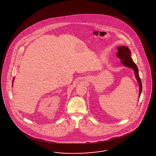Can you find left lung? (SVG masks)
I'll list each match as a JSON object with an SVG mask.
<instances>
[{"label":"left lung","instance_id":"left-lung-1","mask_svg":"<svg viewBox=\"0 0 156 156\" xmlns=\"http://www.w3.org/2000/svg\"><path fill=\"white\" fill-rule=\"evenodd\" d=\"M118 52L117 53V57L121 59V62L126 67H128L129 68H131L134 71V74L136 76V78L137 80V82L139 84L140 87V91H139V98L140 97V95L142 91V83L141 80L140 78V76L138 75V69L137 65L134 63V62L132 60V58L131 57V52L129 48L126 46H121L117 47Z\"/></svg>","mask_w":156,"mask_h":156}]
</instances>
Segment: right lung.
<instances>
[{
    "label": "right lung",
    "mask_w": 156,
    "mask_h": 156,
    "mask_svg": "<svg viewBox=\"0 0 156 156\" xmlns=\"http://www.w3.org/2000/svg\"><path fill=\"white\" fill-rule=\"evenodd\" d=\"M14 79H13V80H12V85H13V82H14Z\"/></svg>",
    "instance_id": "right-lung-1"
}]
</instances>
